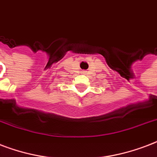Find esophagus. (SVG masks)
<instances>
[{
    "label": "esophagus",
    "mask_w": 157,
    "mask_h": 157,
    "mask_svg": "<svg viewBox=\"0 0 157 157\" xmlns=\"http://www.w3.org/2000/svg\"><path fill=\"white\" fill-rule=\"evenodd\" d=\"M84 73H86V71H84Z\"/></svg>",
    "instance_id": "obj_1"
}]
</instances>
